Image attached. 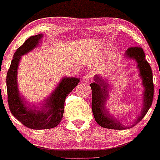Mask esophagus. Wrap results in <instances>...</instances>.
Wrapping results in <instances>:
<instances>
[{
  "label": "esophagus",
  "mask_w": 160,
  "mask_h": 160,
  "mask_svg": "<svg viewBox=\"0 0 160 160\" xmlns=\"http://www.w3.org/2000/svg\"><path fill=\"white\" fill-rule=\"evenodd\" d=\"M83 80L86 83H89L91 80V75L90 74H86L85 76L83 77Z\"/></svg>",
  "instance_id": "1"
}]
</instances>
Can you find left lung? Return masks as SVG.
I'll return each instance as SVG.
<instances>
[{"instance_id":"8db88e82","label":"left lung","mask_w":160,"mask_h":160,"mask_svg":"<svg viewBox=\"0 0 160 160\" xmlns=\"http://www.w3.org/2000/svg\"><path fill=\"white\" fill-rule=\"evenodd\" d=\"M125 56L137 61L140 76L142 78V83L145 88L143 93V108L135 120V124H137L143 118L152 105L154 93L152 73L150 64L145 59V54L142 48L131 47L125 52ZM94 80L93 83L90 84L92 89V111L98 124L102 128L115 130L132 128L134 125L125 127L106 109V103L109 96L108 82L99 75H95Z\"/></svg>"}]
</instances>
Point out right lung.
<instances>
[{"instance_id": "add662e5", "label": "right lung", "mask_w": 160, "mask_h": 160, "mask_svg": "<svg viewBox=\"0 0 160 160\" xmlns=\"http://www.w3.org/2000/svg\"><path fill=\"white\" fill-rule=\"evenodd\" d=\"M42 34L32 36L26 39L13 54L7 74V90L10 111L19 122L31 129L42 130L55 128L64 115V102L68 94L80 82L77 77H64L48 99L38 109L32 108L20 96L17 86V69L21 56L31 52L38 45Z\"/></svg>"}]
</instances>
